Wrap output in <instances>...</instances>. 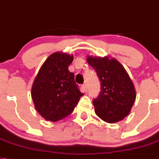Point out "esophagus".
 I'll use <instances>...</instances> for the list:
<instances>
[{
	"label": "esophagus",
	"instance_id": "esophagus-1",
	"mask_svg": "<svg viewBox=\"0 0 159 159\" xmlns=\"http://www.w3.org/2000/svg\"><path fill=\"white\" fill-rule=\"evenodd\" d=\"M82 89H83L84 91H85V92L87 91V84H86V83L83 84V85L82 86Z\"/></svg>",
	"mask_w": 159,
	"mask_h": 159
}]
</instances>
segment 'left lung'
Returning a JSON list of instances; mask_svg holds the SVG:
<instances>
[{
	"label": "left lung",
	"instance_id": "8db88e82",
	"mask_svg": "<svg viewBox=\"0 0 159 159\" xmlns=\"http://www.w3.org/2000/svg\"><path fill=\"white\" fill-rule=\"evenodd\" d=\"M86 61L101 82L99 95L93 101L96 115L107 123L122 120L131 111L137 96L127 71L112 57L87 56Z\"/></svg>",
	"mask_w": 159,
	"mask_h": 159
}]
</instances>
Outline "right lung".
Wrapping results in <instances>:
<instances>
[{"mask_svg": "<svg viewBox=\"0 0 159 159\" xmlns=\"http://www.w3.org/2000/svg\"><path fill=\"white\" fill-rule=\"evenodd\" d=\"M73 55L57 52L43 64L34 78L31 98L34 107L46 120L57 122L73 112L83 95L69 71Z\"/></svg>", "mask_w": 159, "mask_h": 159, "instance_id": "obj_1", "label": "right lung"}]
</instances>
